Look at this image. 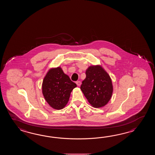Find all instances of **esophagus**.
Segmentation results:
<instances>
[{"instance_id":"obj_1","label":"esophagus","mask_w":155,"mask_h":155,"mask_svg":"<svg viewBox=\"0 0 155 155\" xmlns=\"http://www.w3.org/2000/svg\"><path fill=\"white\" fill-rule=\"evenodd\" d=\"M76 85L78 86H79L81 85V82H80V81H77L76 82Z\"/></svg>"}]
</instances>
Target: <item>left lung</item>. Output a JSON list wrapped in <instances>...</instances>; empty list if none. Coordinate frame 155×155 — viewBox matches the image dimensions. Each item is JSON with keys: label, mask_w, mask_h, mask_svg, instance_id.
<instances>
[{"label": "left lung", "mask_w": 155, "mask_h": 155, "mask_svg": "<svg viewBox=\"0 0 155 155\" xmlns=\"http://www.w3.org/2000/svg\"><path fill=\"white\" fill-rule=\"evenodd\" d=\"M80 89L89 103L96 108L106 105L113 92L111 79L100 65L90 66L86 70Z\"/></svg>", "instance_id": "8db88e82"}]
</instances>
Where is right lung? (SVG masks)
Listing matches in <instances>:
<instances>
[{
	"mask_svg": "<svg viewBox=\"0 0 155 155\" xmlns=\"http://www.w3.org/2000/svg\"><path fill=\"white\" fill-rule=\"evenodd\" d=\"M60 67L49 70L43 80L42 91L46 102L53 109H63L69 101L70 94L76 87Z\"/></svg>",
	"mask_w": 155,
	"mask_h": 155,
	"instance_id": "add662e5",
	"label": "right lung"
}]
</instances>
